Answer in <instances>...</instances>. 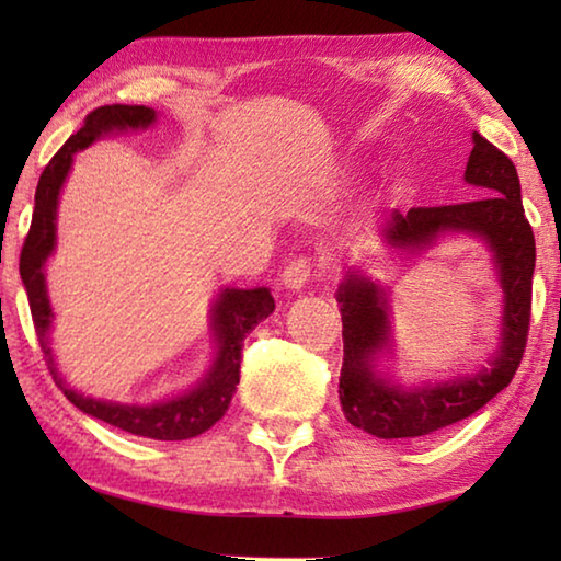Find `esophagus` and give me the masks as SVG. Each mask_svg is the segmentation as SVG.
Wrapping results in <instances>:
<instances>
[{
    "mask_svg": "<svg viewBox=\"0 0 561 561\" xmlns=\"http://www.w3.org/2000/svg\"><path fill=\"white\" fill-rule=\"evenodd\" d=\"M311 274H314V262H311L309 257H297V260H291L287 267H284L282 282L287 284L289 289H301L304 284L311 279Z\"/></svg>",
    "mask_w": 561,
    "mask_h": 561,
    "instance_id": "1",
    "label": "esophagus"
}]
</instances>
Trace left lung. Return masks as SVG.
<instances>
[{"label":"left lung","mask_w":561,"mask_h":561,"mask_svg":"<svg viewBox=\"0 0 561 561\" xmlns=\"http://www.w3.org/2000/svg\"><path fill=\"white\" fill-rule=\"evenodd\" d=\"M474 148L465 180L482 197L458 205L411 207L393 213L383 234L393 247L417 250L438 232L460 230L482 234L495 252L500 284L505 291L502 346L492 366L472 378L453 383L401 391L376 376L371 358L388 344V317L381 289L358 274H348L339 287L341 324H344V364L339 376V401L346 421L376 438H421L470 417L507 388L525 356L531 317V272H535V234L525 217L519 178L500 148L472 133Z\"/></svg>","instance_id":"left-lung-1"}]
</instances>
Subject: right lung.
<instances>
[{
  "instance_id": "add662e5",
  "label": "right lung",
  "mask_w": 561,
  "mask_h": 561,
  "mask_svg": "<svg viewBox=\"0 0 561 561\" xmlns=\"http://www.w3.org/2000/svg\"><path fill=\"white\" fill-rule=\"evenodd\" d=\"M153 121V108L121 106V103H116V106H101L83 118V126L79 128V133H73V136L59 148V153L49 160V165L44 168V173L39 178V185H36L32 227L24 240L22 254H19V274H22L26 297H30L34 329L36 336H39L46 360H49L54 381L59 383L64 396L69 398L79 411L99 417V421L108 425H116L121 431L144 435V438L187 440L210 431L227 413V408H230L237 383H240L244 336L274 311V299L270 289H225L220 294V299H217L213 309V327L217 334V344H220L213 371L207 374L205 381L197 386L195 391L173 398V401L168 403L146 408L118 405L93 401V398L73 393L71 388H66L61 383V378L56 376L54 358L49 354V346H46V334H49L51 327V307L49 299H46L44 287V262L54 250L56 203H59V190L64 185V178L71 168V156L76 150L93 144L101 133H108L113 128H144Z\"/></svg>"
}]
</instances>
